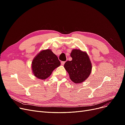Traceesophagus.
<instances>
[{"label": "esophagus", "instance_id": "1", "mask_svg": "<svg viewBox=\"0 0 125 125\" xmlns=\"http://www.w3.org/2000/svg\"><path fill=\"white\" fill-rule=\"evenodd\" d=\"M65 62H61V65H64V64L65 63Z\"/></svg>", "mask_w": 125, "mask_h": 125}]
</instances>
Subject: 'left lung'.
<instances>
[{
    "label": "left lung",
    "mask_w": 125,
    "mask_h": 125,
    "mask_svg": "<svg viewBox=\"0 0 125 125\" xmlns=\"http://www.w3.org/2000/svg\"><path fill=\"white\" fill-rule=\"evenodd\" d=\"M70 56L71 61H67L64 65L71 80L75 83H80L85 80L91 73L92 65L86 52L80 50H73Z\"/></svg>",
    "instance_id": "8db88e82"
}]
</instances>
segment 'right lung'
Listing matches in <instances>:
<instances>
[{
  "label": "right lung",
  "mask_w": 125,
  "mask_h": 125,
  "mask_svg": "<svg viewBox=\"0 0 125 125\" xmlns=\"http://www.w3.org/2000/svg\"><path fill=\"white\" fill-rule=\"evenodd\" d=\"M60 65V62L58 57L51 50H44L38 54L33 60V73L37 78L44 80Z\"/></svg>",
  "instance_id": "right-lung-1"
}]
</instances>
